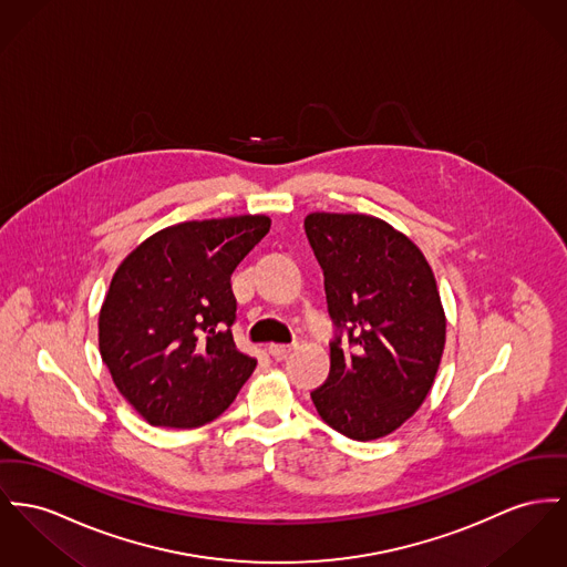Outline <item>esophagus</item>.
Instances as JSON below:
<instances>
[{
	"mask_svg": "<svg viewBox=\"0 0 567 567\" xmlns=\"http://www.w3.org/2000/svg\"><path fill=\"white\" fill-rule=\"evenodd\" d=\"M295 348H297V343H270V346H268V352H270L272 359L281 361V359H286Z\"/></svg>",
	"mask_w": 567,
	"mask_h": 567,
	"instance_id": "obj_1",
	"label": "esophagus"
}]
</instances>
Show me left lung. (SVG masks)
Instances as JSON below:
<instances>
[{"instance_id": "obj_1", "label": "left lung", "mask_w": 567, "mask_h": 567, "mask_svg": "<svg viewBox=\"0 0 567 567\" xmlns=\"http://www.w3.org/2000/svg\"><path fill=\"white\" fill-rule=\"evenodd\" d=\"M305 234L336 324L331 372L311 391L316 411L348 439L386 436L415 415L441 365L434 272L413 240L370 215L311 213Z\"/></svg>"}]
</instances>
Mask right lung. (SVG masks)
Wrapping results in <instances>:
<instances>
[{
    "label": "right lung",
    "instance_id": "obj_1",
    "mask_svg": "<svg viewBox=\"0 0 567 567\" xmlns=\"http://www.w3.org/2000/svg\"><path fill=\"white\" fill-rule=\"evenodd\" d=\"M270 219L243 215L165 227L115 270L99 348L117 391L151 425L199 427L256 370L231 336V272Z\"/></svg>",
    "mask_w": 567,
    "mask_h": 567
}]
</instances>
